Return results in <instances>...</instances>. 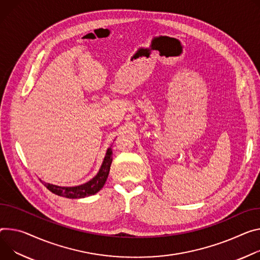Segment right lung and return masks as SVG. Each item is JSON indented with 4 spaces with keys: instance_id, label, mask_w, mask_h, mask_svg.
I'll use <instances>...</instances> for the list:
<instances>
[{
    "instance_id": "add662e5",
    "label": "right lung",
    "mask_w": 260,
    "mask_h": 260,
    "mask_svg": "<svg viewBox=\"0 0 260 260\" xmlns=\"http://www.w3.org/2000/svg\"><path fill=\"white\" fill-rule=\"evenodd\" d=\"M112 154H113L112 148L109 147L107 149L105 158L103 160V164H102V166H101L98 174L92 179H90L89 181H87L83 184L76 185V186H61V185H56V184L44 182V185L48 187V190H50L52 193H54L58 196H62V197L70 198V199H80V198H85V197L96 194L98 192H100L102 190L103 186L105 185V183L107 181V178H108V175L110 172V167L112 164V159H113Z\"/></svg>"
}]
</instances>
